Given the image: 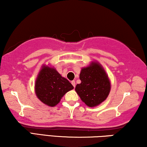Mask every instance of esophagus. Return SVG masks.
Wrapping results in <instances>:
<instances>
[{
    "mask_svg": "<svg viewBox=\"0 0 147 147\" xmlns=\"http://www.w3.org/2000/svg\"><path fill=\"white\" fill-rule=\"evenodd\" d=\"M71 84H73V86H74V88H75V81H74V80L71 81Z\"/></svg>",
    "mask_w": 147,
    "mask_h": 147,
    "instance_id": "obj_1",
    "label": "esophagus"
}]
</instances>
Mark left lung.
Here are the masks:
<instances>
[{
	"mask_svg": "<svg viewBox=\"0 0 147 147\" xmlns=\"http://www.w3.org/2000/svg\"><path fill=\"white\" fill-rule=\"evenodd\" d=\"M80 80V84H76L75 90L86 106H97L108 96L111 88L110 82L99 63L92 62L88 67L82 68Z\"/></svg>",
	"mask_w": 147,
	"mask_h": 147,
	"instance_id": "8db88e82",
	"label": "left lung"
}]
</instances>
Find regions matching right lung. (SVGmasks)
<instances>
[{"label":"right lung","mask_w":147,"mask_h":147,"mask_svg":"<svg viewBox=\"0 0 147 147\" xmlns=\"http://www.w3.org/2000/svg\"><path fill=\"white\" fill-rule=\"evenodd\" d=\"M74 87L54 68L43 65L38 75L35 92L41 102L54 107L59 104L63 96Z\"/></svg>","instance_id":"right-lung-1"}]
</instances>
